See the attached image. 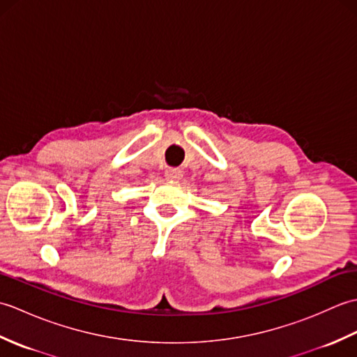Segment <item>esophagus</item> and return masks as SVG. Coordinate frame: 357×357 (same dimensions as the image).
I'll use <instances>...</instances> for the list:
<instances>
[{
    "instance_id": "34e87169",
    "label": "esophagus",
    "mask_w": 357,
    "mask_h": 357,
    "mask_svg": "<svg viewBox=\"0 0 357 357\" xmlns=\"http://www.w3.org/2000/svg\"><path fill=\"white\" fill-rule=\"evenodd\" d=\"M165 178L169 181H179L183 178V172H181V169H167Z\"/></svg>"
}]
</instances>
